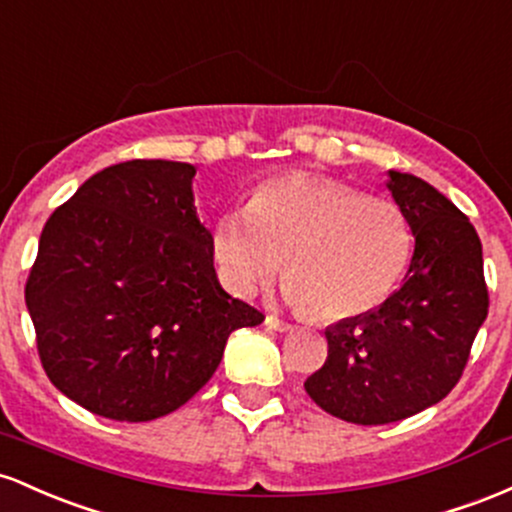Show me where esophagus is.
<instances>
[{
	"label": "esophagus",
	"instance_id": "obj_1",
	"mask_svg": "<svg viewBox=\"0 0 512 512\" xmlns=\"http://www.w3.org/2000/svg\"><path fill=\"white\" fill-rule=\"evenodd\" d=\"M266 326H268V329L280 331V333H285V331H292V329H295V326H292L290 321L278 319V317H275V314H268V317H266Z\"/></svg>",
	"mask_w": 512,
	"mask_h": 512
}]
</instances>
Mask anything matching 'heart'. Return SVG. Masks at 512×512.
Returning a JSON list of instances; mask_svg holds the SVG:
<instances>
[{"label":"heart","instance_id":"b5f03b06","mask_svg":"<svg viewBox=\"0 0 512 512\" xmlns=\"http://www.w3.org/2000/svg\"><path fill=\"white\" fill-rule=\"evenodd\" d=\"M215 261L239 295L285 287L319 319H350L387 300L411 263L413 234L399 205L319 176L261 183L244 210L222 215Z\"/></svg>","mask_w":512,"mask_h":512}]
</instances>
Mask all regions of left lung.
I'll return each mask as SVG.
<instances>
[{
  "label": "left lung",
  "mask_w": 512,
  "mask_h": 512,
  "mask_svg": "<svg viewBox=\"0 0 512 512\" xmlns=\"http://www.w3.org/2000/svg\"><path fill=\"white\" fill-rule=\"evenodd\" d=\"M387 188L416 237L404 285L372 312L329 326V358L304 382L314 404L358 426L404 421L445 399L488 314L469 217L418 176L389 171Z\"/></svg>",
  "instance_id": "1"
}]
</instances>
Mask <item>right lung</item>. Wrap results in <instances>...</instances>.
Here are the masks:
<instances>
[{"instance_id": "add662e5", "label": "right lung", "mask_w": 512, "mask_h": 512, "mask_svg": "<svg viewBox=\"0 0 512 512\" xmlns=\"http://www.w3.org/2000/svg\"><path fill=\"white\" fill-rule=\"evenodd\" d=\"M195 166L113 164L45 222L26 283L40 363L67 399L142 423L215 375L229 333L263 314L222 290L193 205Z\"/></svg>"}]
</instances>
